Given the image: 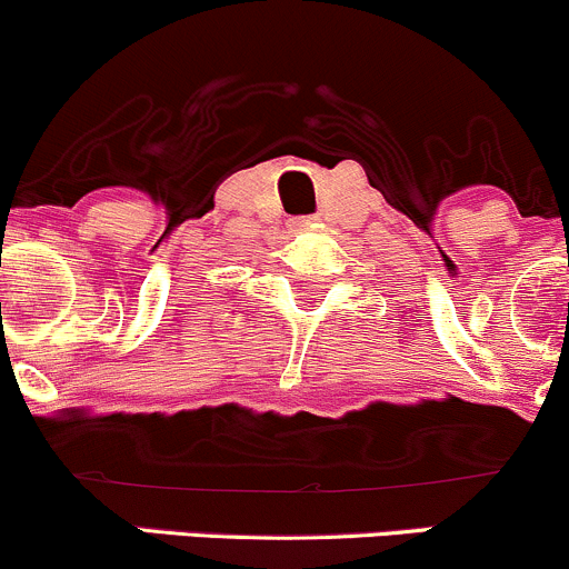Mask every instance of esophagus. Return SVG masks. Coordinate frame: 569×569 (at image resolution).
Returning a JSON list of instances; mask_svg holds the SVG:
<instances>
[{
  "instance_id": "esophagus-1",
  "label": "esophagus",
  "mask_w": 569,
  "mask_h": 569,
  "mask_svg": "<svg viewBox=\"0 0 569 569\" xmlns=\"http://www.w3.org/2000/svg\"><path fill=\"white\" fill-rule=\"evenodd\" d=\"M291 226L300 228V231H306V228L317 226V217H297V220H291Z\"/></svg>"
}]
</instances>
